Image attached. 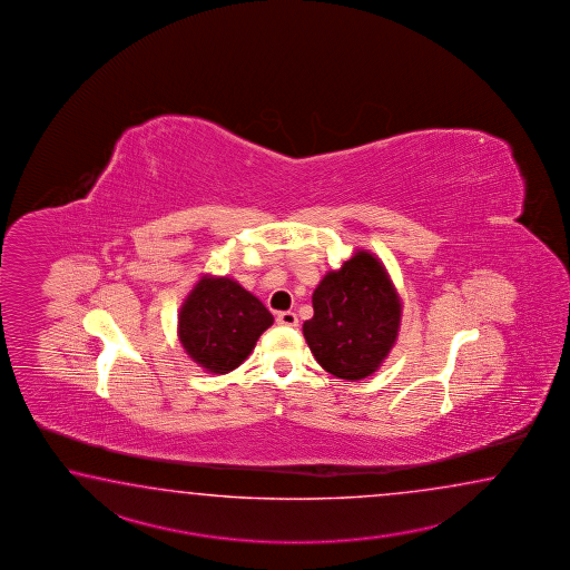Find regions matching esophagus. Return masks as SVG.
<instances>
[{"label":"esophagus","instance_id":"34e87169","mask_svg":"<svg viewBox=\"0 0 570 570\" xmlns=\"http://www.w3.org/2000/svg\"><path fill=\"white\" fill-rule=\"evenodd\" d=\"M277 322H279L281 326H289L295 327L299 324V320H297V314L295 312H281L277 315Z\"/></svg>","mask_w":570,"mask_h":570}]
</instances>
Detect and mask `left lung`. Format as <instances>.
I'll use <instances>...</instances> for the list:
<instances>
[{"mask_svg": "<svg viewBox=\"0 0 570 570\" xmlns=\"http://www.w3.org/2000/svg\"><path fill=\"white\" fill-rule=\"evenodd\" d=\"M314 317L303 336L330 375L361 381L379 371L400 334V293L387 268L368 250H356L338 271H327L312 295Z\"/></svg>", "mask_w": 570, "mask_h": 570, "instance_id": "1", "label": "left lung"}]
</instances>
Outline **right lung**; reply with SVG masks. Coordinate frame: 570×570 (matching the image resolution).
Returning a JSON list of instances; mask_svg holds the SVG:
<instances>
[{
    "mask_svg": "<svg viewBox=\"0 0 570 570\" xmlns=\"http://www.w3.org/2000/svg\"><path fill=\"white\" fill-rule=\"evenodd\" d=\"M273 322L263 302L238 281L204 275L183 302L177 334L194 363L226 375L248 358Z\"/></svg>",
    "mask_w": 570,
    "mask_h": 570,
    "instance_id": "1",
    "label": "right lung"
}]
</instances>
